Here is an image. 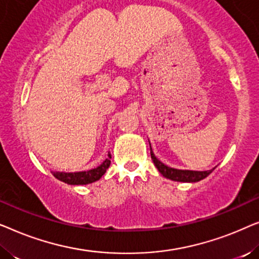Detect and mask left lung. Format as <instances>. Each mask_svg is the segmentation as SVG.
<instances>
[{
	"label": "left lung",
	"instance_id": "obj_1",
	"mask_svg": "<svg viewBox=\"0 0 259 259\" xmlns=\"http://www.w3.org/2000/svg\"><path fill=\"white\" fill-rule=\"evenodd\" d=\"M151 158L154 162L155 167L158 168V171L160 172L165 178L171 179L173 182H182V183L200 182V180L206 178V177L214 169L212 168V169H208V171H190V169H178V168L168 167V166L164 165L161 161H159L158 159L155 158L153 151H152V147H151Z\"/></svg>",
	"mask_w": 259,
	"mask_h": 259
}]
</instances>
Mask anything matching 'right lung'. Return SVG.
I'll return each mask as SVG.
<instances>
[{
    "label": "right lung",
    "instance_id": "add662e5",
    "mask_svg": "<svg viewBox=\"0 0 259 259\" xmlns=\"http://www.w3.org/2000/svg\"><path fill=\"white\" fill-rule=\"evenodd\" d=\"M111 165V153L108 152L107 158L97 167L82 172H52L56 179L68 184V185H87L97 182L105 175Z\"/></svg>",
    "mask_w": 259,
    "mask_h": 259
}]
</instances>
